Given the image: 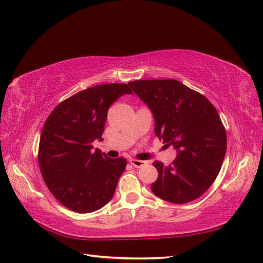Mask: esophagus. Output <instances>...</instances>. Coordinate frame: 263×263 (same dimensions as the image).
Instances as JSON below:
<instances>
[{"instance_id":"obj_1","label":"esophagus","mask_w":263,"mask_h":263,"mask_svg":"<svg viewBox=\"0 0 263 263\" xmlns=\"http://www.w3.org/2000/svg\"><path fill=\"white\" fill-rule=\"evenodd\" d=\"M130 163L133 167H136V168H141L144 165H146L148 161L146 160H138V159H131Z\"/></svg>"}]
</instances>
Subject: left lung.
I'll return each instance as SVG.
<instances>
[{"label": "left lung", "mask_w": 263, "mask_h": 263, "mask_svg": "<svg viewBox=\"0 0 263 263\" xmlns=\"http://www.w3.org/2000/svg\"><path fill=\"white\" fill-rule=\"evenodd\" d=\"M127 85L152 110L155 135L176 150L172 165L154 163L158 177L152 191L177 204L198 199L216 180L226 154V131L215 106L177 80Z\"/></svg>", "instance_id": "8db88e82"}]
</instances>
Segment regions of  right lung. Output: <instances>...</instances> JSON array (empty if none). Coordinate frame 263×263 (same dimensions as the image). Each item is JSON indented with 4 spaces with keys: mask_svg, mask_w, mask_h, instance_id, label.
Returning <instances> with one entry per match:
<instances>
[{
    "mask_svg": "<svg viewBox=\"0 0 263 263\" xmlns=\"http://www.w3.org/2000/svg\"><path fill=\"white\" fill-rule=\"evenodd\" d=\"M125 93H132L125 83L95 86L65 99L47 117L38 163L48 190L66 208L88 214L113 198L126 159L93 152L92 142L103 141L109 106Z\"/></svg>",
    "mask_w": 263,
    "mask_h": 263,
    "instance_id": "right-lung-1",
    "label": "right lung"
}]
</instances>
